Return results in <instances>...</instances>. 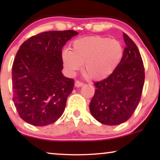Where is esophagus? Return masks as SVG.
Wrapping results in <instances>:
<instances>
[{
  "label": "esophagus",
  "mask_w": 160,
  "mask_h": 160,
  "mask_svg": "<svg viewBox=\"0 0 160 160\" xmlns=\"http://www.w3.org/2000/svg\"><path fill=\"white\" fill-rule=\"evenodd\" d=\"M83 85H84V83H83V82H80V81H76V82H75V87H79L83 86Z\"/></svg>",
  "instance_id": "34e87169"
}]
</instances>
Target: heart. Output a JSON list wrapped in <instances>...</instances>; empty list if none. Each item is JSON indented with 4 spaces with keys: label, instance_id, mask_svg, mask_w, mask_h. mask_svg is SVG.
Returning a JSON list of instances; mask_svg holds the SVG:
<instances>
[{
    "label": "heart",
    "instance_id": "obj_1",
    "mask_svg": "<svg viewBox=\"0 0 160 160\" xmlns=\"http://www.w3.org/2000/svg\"><path fill=\"white\" fill-rule=\"evenodd\" d=\"M124 56V47L119 41L101 36L76 39L71 50L62 52V61L69 75H74L84 63L87 75L96 80L108 77L119 66Z\"/></svg>",
    "mask_w": 160,
    "mask_h": 160
}]
</instances>
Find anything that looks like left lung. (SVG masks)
<instances>
[{
    "instance_id": "1",
    "label": "left lung",
    "mask_w": 160,
    "mask_h": 160,
    "mask_svg": "<svg viewBox=\"0 0 160 160\" xmlns=\"http://www.w3.org/2000/svg\"><path fill=\"white\" fill-rule=\"evenodd\" d=\"M123 36V58L111 75L94 84L96 89L89 104L92 117L107 125H117L130 119L141 100L145 79L137 46L126 33Z\"/></svg>"
}]
</instances>
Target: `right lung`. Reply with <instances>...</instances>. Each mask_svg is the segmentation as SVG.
I'll list each match as a JSON object with an SVG mask.
<instances>
[{
	"mask_svg": "<svg viewBox=\"0 0 160 160\" xmlns=\"http://www.w3.org/2000/svg\"><path fill=\"white\" fill-rule=\"evenodd\" d=\"M78 33L52 30L20 46L12 65L13 101L21 119L34 126L54 123L62 115L74 80L63 76L62 48Z\"/></svg>",
	"mask_w": 160,
	"mask_h": 160,
	"instance_id": "right-lung-1",
	"label": "right lung"
}]
</instances>
